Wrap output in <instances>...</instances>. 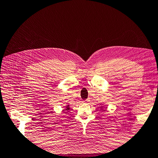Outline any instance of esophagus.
<instances>
[{"label": "esophagus", "mask_w": 158, "mask_h": 158, "mask_svg": "<svg viewBox=\"0 0 158 158\" xmlns=\"http://www.w3.org/2000/svg\"><path fill=\"white\" fill-rule=\"evenodd\" d=\"M89 101H88V100H85V103H88Z\"/></svg>", "instance_id": "esophagus-1"}]
</instances>
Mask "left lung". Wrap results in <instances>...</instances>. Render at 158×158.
I'll return each mask as SVG.
<instances>
[{
	"mask_svg": "<svg viewBox=\"0 0 158 158\" xmlns=\"http://www.w3.org/2000/svg\"><path fill=\"white\" fill-rule=\"evenodd\" d=\"M102 110H104V109H102Z\"/></svg>",
	"mask_w": 158,
	"mask_h": 158,
	"instance_id": "8db88e82",
	"label": "left lung"
}]
</instances>
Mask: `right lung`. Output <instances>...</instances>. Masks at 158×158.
<instances>
[{
	"instance_id": "right-lung-1",
	"label": "right lung",
	"mask_w": 158,
	"mask_h": 158,
	"mask_svg": "<svg viewBox=\"0 0 158 158\" xmlns=\"http://www.w3.org/2000/svg\"><path fill=\"white\" fill-rule=\"evenodd\" d=\"M65 110H69V106H67V108H66Z\"/></svg>"
}]
</instances>
